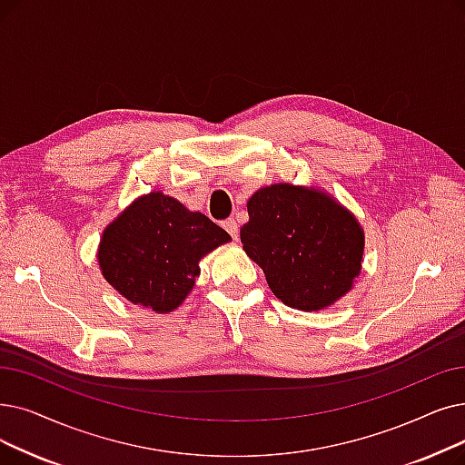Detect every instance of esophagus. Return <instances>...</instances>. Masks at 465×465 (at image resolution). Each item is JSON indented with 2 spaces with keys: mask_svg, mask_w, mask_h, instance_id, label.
Instances as JSON below:
<instances>
[{
  "mask_svg": "<svg viewBox=\"0 0 465 465\" xmlns=\"http://www.w3.org/2000/svg\"><path fill=\"white\" fill-rule=\"evenodd\" d=\"M222 228H224L233 239H237V233H239V226H237V222L233 220V218H226L224 222H222Z\"/></svg>",
  "mask_w": 465,
  "mask_h": 465,
  "instance_id": "34e87169",
  "label": "esophagus"
}]
</instances>
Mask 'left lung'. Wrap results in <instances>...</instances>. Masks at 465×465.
Listing matches in <instances>:
<instances>
[{
    "label": "left lung",
    "instance_id": "1",
    "mask_svg": "<svg viewBox=\"0 0 465 465\" xmlns=\"http://www.w3.org/2000/svg\"><path fill=\"white\" fill-rule=\"evenodd\" d=\"M247 209L241 243L282 304L315 312L351 289L365 233L331 195L273 184L258 190Z\"/></svg>",
    "mask_w": 465,
    "mask_h": 465
}]
</instances>
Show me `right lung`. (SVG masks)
<instances>
[{
	"label": "right lung",
	"instance_id": "add662e5",
	"mask_svg": "<svg viewBox=\"0 0 465 465\" xmlns=\"http://www.w3.org/2000/svg\"><path fill=\"white\" fill-rule=\"evenodd\" d=\"M232 237L176 199L152 192L104 230L98 264L110 285L136 306L167 313L199 275V260Z\"/></svg>",
	"mask_w": 465,
	"mask_h": 465
}]
</instances>
